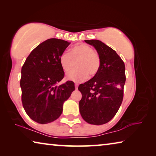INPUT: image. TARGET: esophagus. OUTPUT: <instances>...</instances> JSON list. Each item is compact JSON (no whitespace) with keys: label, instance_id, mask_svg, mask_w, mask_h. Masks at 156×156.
Instances as JSON below:
<instances>
[{"label":"esophagus","instance_id":"34e87169","mask_svg":"<svg viewBox=\"0 0 156 156\" xmlns=\"http://www.w3.org/2000/svg\"><path fill=\"white\" fill-rule=\"evenodd\" d=\"M78 84H75V88H76V89H78Z\"/></svg>","mask_w":156,"mask_h":156}]
</instances>
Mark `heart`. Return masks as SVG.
<instances>
[{"mask_svg": "<svg viewBox=\"0 0 156 156\" xmlns=\"http://www.w3.org/2000/svg\"><path fill=\"white\" fill-rule=\"evenodd\" d=\"M60 65L66 73L72 71L76 65L77 69L67 75L69 80L80 83L85 80L89 75L94 77L98 72L100 60L93 49L85 44H78L70 49L69 53H63L59 59Z\"/></svg>", "mask_w": 156, "mask_h": 156, "instance_id": "b5f03b06", "label": "heart"}]
</instances>
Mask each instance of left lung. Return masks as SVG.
Returning <instances> with one entry per match:
<instances>
[{
    "mask_svg": "<svg viewBox=\"0 0 156 156\" xmlns=\"http://www.w3.org/2000/svg\"><path fill=\"white\" fill-rule=\"evenodd\" d=\"M98 54L100 67L90 80L80 84L79 109L83 119L91 125H100L114 117L122 104L125 86V63L117 53L98 40L84 41Z\"/></svg>",
    "mask_w": 156,
    "mask_h": 156,
    "instance_id": "obj_1",
    "label": "left lung"
}]
</instances>
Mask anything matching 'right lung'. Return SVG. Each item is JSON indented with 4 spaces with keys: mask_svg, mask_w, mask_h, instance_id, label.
<instances>
[{
    "mask_svg": "<svg viewBox=\"0 0 156 156\" xmlns=\"http://www.w3.org/2000/svg\"><path fill=\"white\" fill-rule=\"evenodd\" d=\"M70 43L50 38L38 44L27 58L21 69L22 102L31 119L40 124L56 120L61 115L63 103L75 90L74 83L64 78L59 59Z\"/></svg>",
    "mask_w": 156,
    "mask_h": 156,
    "instance_id": "1",
    "label": "right lung"
}]
</instances>
